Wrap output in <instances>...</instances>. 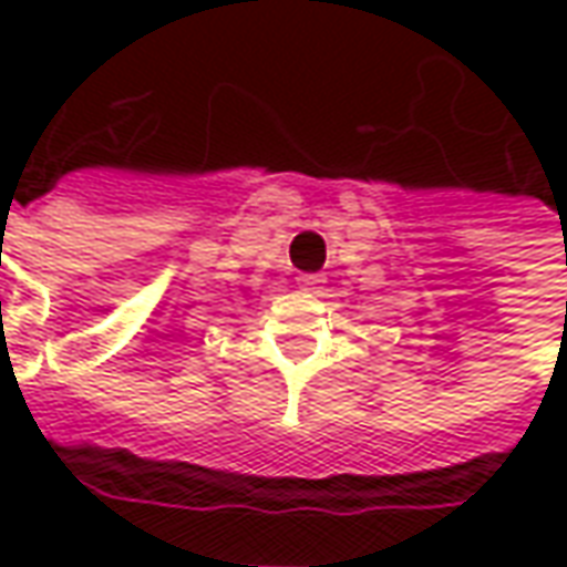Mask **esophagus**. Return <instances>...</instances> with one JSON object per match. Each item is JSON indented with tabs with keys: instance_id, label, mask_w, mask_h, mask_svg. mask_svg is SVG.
I'll use <instances>...</instances> for the list:
<instances>
[{
	"instance_id": "obj_1",
	"label": "esophagus",
	"mask_w": 567,
	"mask_h": 567,
	"mask_svg": "<svg viewBox=\"0 0 567 567\" xmlns=\"http://www.w3.org/2000/svg\"><path fill=\"white\" fill-rule=\"evenodd\" d=\"M324 284H328V280H324V274H302V277H299V287H302V290H309V293H318Z\"/></svg>"
}]
</instances>
